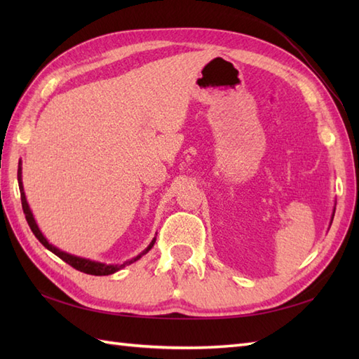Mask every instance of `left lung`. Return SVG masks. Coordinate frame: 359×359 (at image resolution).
<instances>
[{
    "instance_id": "obj_1",
    "label": "left lung",
    "mask_w": 359,
    "mask_h": 359,
    "mask_svg": "<svg viewBox=\"0 0 359 359\" xmlns=\"http://www.w3.org/2000/svg\"><path fill=\"white\" fill-rule=\"evenodd\" d=\"M333 216H334V211L332 212V219H330V225H332V220H333Z\"/></svg>"
}]
</instances>
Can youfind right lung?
I'll use <instances>...</instances> for the list:
<instances>
[{"instance_id": "1", "label": "right lung", "mask_w": 359, "mask_h": 359, "mask_svg": "<svg viewBox=\"0 0 359 359\" xmlns=\"http://www.w3.org/2000/svg\"><path fill=\"white\" fill-rule=\"evenodd\" d=\"M21 174H22V168H21V160H20V163H18V185H20V193H21V205H22V211H25L26 220H27V224H29V226H30V230H32V233L35 234V238H36L38 241H40L46 248H48L49 251H52L53 255H57L60 259H63V261H65L66 264H69L71 266H74L75 270L83 271V273H86V274H94V276H108V274L116 273V271L123 269V266H126V265H129V264H133V262H135V261H139V259H140L143 255H147L148 251H149L152 247H154L156 238L151 241L149 245H148L147 248H144L140 255H137L135 257L129 259V261H126V262H123V264H103V262H98V261H90V259L75 256V255H71V253H66V251L57 248L55 245H52V243H49V241L44 238V234L41 233V230H40V228H38V225H36V222H35V217H34V215H32V211H30V207H29L27 199H26L25 188H22V175H21Z\"/></svg>"}]
</instances>
